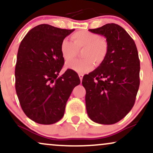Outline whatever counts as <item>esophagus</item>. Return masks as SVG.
Masks as SVG:
<instances>
[{"instance_id": "obj_1", "label": "esophagus", "mask_w": 153, "mask_h": 153, "mask_svg": "<svg viewBox=\"0 0 153 153\" xmlns=\"http://www.w3.org/2000/svg\"><path fill=\"white\" fill-rule=\"evenodd\" d=\"M78 75H79V78H80V80L82 81V78H83V74H81V73H80Z\"/></svg>"}]
</instances>
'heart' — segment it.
Segmentation results:
<instances>
[{
    "label": "heart",
    "mask_w": 153,
    "mask_h": 153,
    "mask_svg": "<svg viewBox=\"0 0 153 153\" xmlns=\"http://www.w3.org/2000/svg\"><path fill=\"white\" fill-rule=\"evenodd\" d=\"M73 42L63 39L60 45V51L65 61H70L81 51L82 59L66 63V68L84 73L92 70L94 63L100 65L105 60L109 51V44L104 37L87 30H80L71 36Z\"/></svg>",
    "instance_id": "1"
}]
</instances>
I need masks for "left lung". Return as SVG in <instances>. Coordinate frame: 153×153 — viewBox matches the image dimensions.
Segmentation results:
<instances>
[{"instance_id": "left-lung-1", "label": "left lung", "mask_w": 153, "mask_h": 153, "mask_svg": "<svg viewBox=\"0 0 153 153\" xmlns=\"http://www.w3.org/2000/svg\"><path fill=\"white\" fill-rule=\"evenodd\" d=\"M106 37L109 51L97 68L85 75L88 117L101 124H114L134 105L140 85V60L136 44L123 27L114 23L89 30Z\"/></svg>"}]
</instances>
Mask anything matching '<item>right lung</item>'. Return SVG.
<instances>
[{
    "label": "right lung",
    "mask_w": 153,
    "mask_h": 153,
    "mask_svg": "<svg viewBox=\"0 0 153 153\" xmlns=\"http://www.w3.org/2000/svg\"><path fill=\"white\" fill-rule=\"evenodd\" d=\"M75 30L42 24L30 30L21 42L15 65V90L27 117L40 124H53L62 119L78 75L68 69L61 76L64 59L61 41Z\"/></svg>",
    "instance_id": "1"
}]
</instances>
